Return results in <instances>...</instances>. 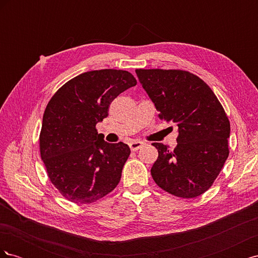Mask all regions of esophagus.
Listing matches in <instances>:
<instances>
[{"label": "esophagus", "mask_w": 258, "mask_h": 258, "mask_svg": "<svg viewBox=\"0 0 258 258\" xmlns=\"http://www.w3.org/2000/svg\"><path fill=\"white\" fill-rule=\"evenodd\" d=\"M143 145H144V143L141 142V141H132V142H130V144H129L130 150H131L132 152H137V151L140 150V148H141Z\"/></svg>", "instance_id": "obj_1"}]
</instances>
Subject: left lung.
Wrapping results in <instances>:
<instances>
[{
  "instance_id": "obj_1",
  "label": "left lung",
  "mask_w": 258,
  "mask_h": 258,
  "mask_svg": "<svg viewBox=\"0 0 258 258\" xmlns=\"http://www.w3.org/2000/svg\"><path fill=\"white\" fill-rule=\"evenodd\" d=\"M160 119L177 126V145L153 143L158 158L151 169L160 188L181 198L207 191L228 158L230 123L209 86L181 70H136Z\"/></svg>"
}]
</instances>
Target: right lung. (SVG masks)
<instances>
[{"instance_id":"1","label":"right lung","mask_w":258,"mask_h":258,"mask_svg":"<svg viewBox=\"0 0 258 258\" xmlns=\"http://www.w3.org/2000/svg\"><path fill=\"white\" fill-rule=\"evenodd\" d=\"M136 85L127 71L97 70L77 75L50 99L43 116L41 157L66 199L91 204L118 185L130 148L105 142L96 124L107 117L112 101Z\"/></svg>"}]
</instances>
